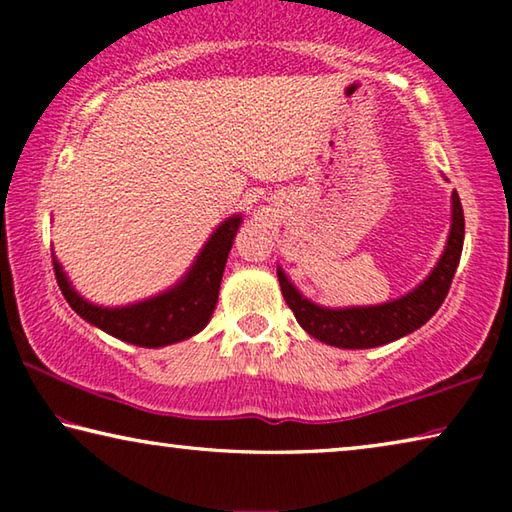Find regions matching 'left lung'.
I'll list each match as a JSON object with an SVG mask.
<instances>
[{"label": "left lung", "instance_id": "left-lung-1", "mask_svg": "<svg viewBox=\"0 0 512 512\" xmlns=\"http://www.w3.org/2000/svg\"><path fill=\"white\" fill-rule=\"evenodd\" d=\"M465 239V219L461 198L452 194V225L443 255L431 268V273L404 296L366 307H323L302 296L289 275L277 266L282 296L291 307L293 316L309 336L334 348L366 350L393 343L402 336L420 329L443 305L454 280L456 266L461 262Z\"/></svg>", "mask_w": 512, "mask_h": 512}]
</instances>
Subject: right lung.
<instances>
[{
	"label": "right lung",
	"instance_id": "add662e5",
	"mask_svg": "<svg viewBox=\"0 0 512 512\" xmlns=\"http://www.w3.org/2000/svg\"><path fill=\"white\" fill-rule=\"evenodd\" d=\"M241 221L244 216L232 214L216 225L187 273L173 287L140 302L124 307L94 305L74 289L63 271V264L54 255L58 287L76 314L119 341L140 345V348H164V345L192 339L210 323L214 314L225 262H228Z\"/></svg>",
	"mask_w": 512,
	"mask_h": 512
}]
</instances>
